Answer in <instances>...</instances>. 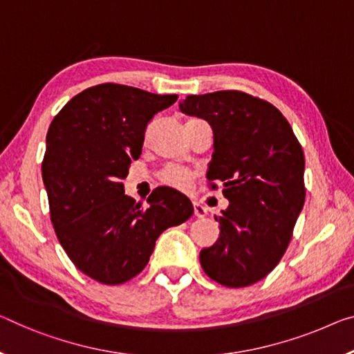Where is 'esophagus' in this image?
Returning <instances> with one entry per match:
<instances>
[{"instance_id":"obj_1","label":"esophagus","mask_w":354,"mask_h":354,"mask_svg":"<svg viewBox=\"0 0 354 354\" xmlns=\"http://www.w3.org/2000/svg\"><path fill=\"white\" fill-rule=\"evenodd\" d=\"M193 205H194V215L198 216V218H204V216L207 215V209H205L199 201H194Z\"/></svg>"}]
</instances>
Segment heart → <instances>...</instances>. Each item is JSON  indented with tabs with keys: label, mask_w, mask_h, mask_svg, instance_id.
<instances>
[{
	"label": "heart",
	"mask_w": 354,
	"mask_h": 354,
	"mask_svg": "<svg viewBox=\"0 0 354 354\" xmlns=\"http://www.w3.org/2000/svg\"><path fill=\"white\" fill-rule=\"evenodd\" d=\"M158 178L161 183L176 189H187L192 185L194 174L180 166H166L158 172Z\"/></svg>",
	"instance_id": "obj_1"
}]
</instances>
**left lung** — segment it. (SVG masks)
I'll return each mask as SVG.
<instances>
[{"label":"left lung","instance_id":"left-lung-1","mask_svg":"<svg viewBox=\"0 0 354 354\" xmlns=\"http://www.w3.org/2000/svg\"><path fill=\"white\" fill-rule=\"evenodd\" d=\"M180 111L214 129L209 187L230 201L220 237L201 250L205 274L227 288L263 280L280 263L306 201L302 147L270 102L237 90L189 95Z\"/></svg>","mask_w":354,"mask_h":354}]
</instances>
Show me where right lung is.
I'll use <instances>...</instances> for the list:
<instances>
[{
  "instance_id": "add662e5",
  "label": "right lung",
  "mask_w": 354,
  "mask_h": 354,
  "mask_svg": "<svg viewBox=\"0 0 354 354\" xmlns=\"http://www.w3.org/2000/svg\"><path fill=\"white\" fill-rule=\"evenodd\" d=\"M177 97L95 85L48 128L42 180L53 230L75 268L100 283L120 285L140 274L160 234L193 215L192 201L177 189L155 188L142 207L122 182L140 156L147 124Z\"/></svg>"
}]
</instances>
